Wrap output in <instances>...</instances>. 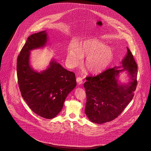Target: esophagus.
Here are the masks:
<instances>
[{
    "mask_svg": "<svg viewBox=\"0 0 151 151\" xmlns=\"http://www.w3.org/2000/svg\"><path fill=\"white\" fill-rule=\"evenodd\" d=\"M76 81H77V83L79 84H81L83 83V79H82V78H81V77H78V78H77V79H76Z\"/></svg>",
    "mask_w": 151,
    "mask_h": 151,
    "instance_id": "esophagus-1",
    "label": "esophagus"
}]
</instances>
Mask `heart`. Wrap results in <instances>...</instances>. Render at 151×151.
Wrapping results in <instances>:
<instances>
[{
	"label": "heart",
	"instance_id": "b5f03b06",
	"mask_svg": "<svg viewBox=\"0 0 151 151\" xmlns=\"http://www.w3.org/2000/svg\"><path fill=\"white\" fill-rule=\"evenodd\" d=\"M86 58L85 67L93 74L102 72L110 64L113 58L111 48L105 47L104 43L98 40H88L80 44L70 45L68 49L67 62L72 68L78 67L83 58Z\"/></svg>",
	"mask_w": 151,
	"mask_h": 151
}]
</instances>
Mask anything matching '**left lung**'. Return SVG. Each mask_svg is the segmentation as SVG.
<instances>
[{
	"label": "left lung",
	"mask_w": 151,
	"mask_h": 151,
	"mask_svg": "<svg viewBox=\"0 0 151 151\" xmlns=\"http://www.w3.org/2000/svg\"><path fill=\"white\" fill-rule=\"evenodd\" d=\"M127 50L122 66L109 68L95 76L86 78L85 113L93 122L102 124L114 120L133 98L137 84V65L128 47ZM123 71L128 72L131 79L126 85L118 83L119 74Z\"/></svg>",
	"instance_id": "8db88e82"
}]
</instances>
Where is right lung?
Masks as SVG:
<instances>
[{"label": "right lung", "mask_w": 151, "mask_h": 151, "mask_svg": "<svg viewBox=\"0 0 151 151\" xmlns=\"http://www.w3.org/2000/svg\"><path fill=\"white\" fill-rule=\"evenodd\" d=\"M46 31L29 36L17 58V72L22 96L39 116L52 119L61 111L65 99L76 87L75 74L52 60L47 70L36 72L30 65V50L45 47Z\"/></svg>", "instance_id": "right-lung-1"}]
</instances>
